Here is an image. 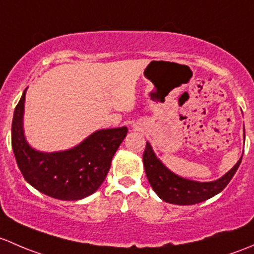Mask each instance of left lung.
<instances>
[{
	"mask_svg": "<svg viewBox=\"0 0 254 254\" xmlns=\"http://www.w3.org/2000/svg\"><path fill=\"white\" fill-rule=\"evenodd\" d=\"M241 160L242 156L237 161L236 165L220 179L210 182H199L184 179L170 171L155 155L149 142H146L145 150L143 153L145 174L154 192L164 202L177 205L197 204L220 193L236 174Z\"/></svg>",
	"mask_w": 254,
	"mask_h": 254,
	"instance_id": "obj_1",
	"label": "left lung"
}]
</instances>
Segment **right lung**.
<instances>
[{
  "instance_id": "obj_1",
  "label": "right lung",
  "mask_w": 254,
  "mask_h": 254,
  "mask_svg": "<svg viewBox=\"0 0 254 254\" xmlns=\"http://www.w3.org/2000/svg\"><path fill=\"white\" fill-rule=\"evenodd\" d=\"M27 89L15 106L12 148L23 177L35 190L61 200H79L99 190L127 127L99 129L82 143L64 151L45 153L29 145L23 129Z\"/></svg>"
}]
</instances>
